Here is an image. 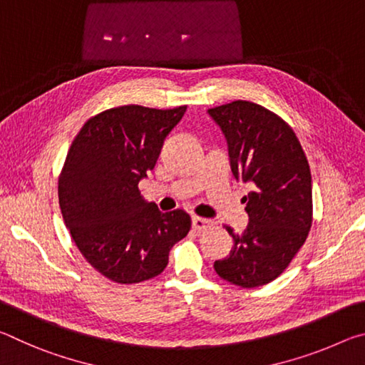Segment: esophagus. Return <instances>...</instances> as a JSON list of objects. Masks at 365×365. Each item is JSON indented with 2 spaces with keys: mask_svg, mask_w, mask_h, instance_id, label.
<instances>
[{
  "mask_svg": "<svg viewBox=\"0 0 365 365\" xmlns=\"http://www.w3.org/2000/svg\"><path fill=\"white\" fill-rule=\"evenodd\" d=\"M191 225H193L195 230H206V228L212 225V220L205 219V217H197V215H195V217L191 219Z\"/></svg>",
  "mask_w": 365,
  "mask_h": 365,
  "instance_id": "1",
  "label": "esophagus"
}]
</instances>
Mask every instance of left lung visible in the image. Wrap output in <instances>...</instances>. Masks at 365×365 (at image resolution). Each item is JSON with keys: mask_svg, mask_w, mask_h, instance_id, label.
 <instances>
[{"mask_svg": "<svg viewBox=\"0 0 365 365\" xmlns=\"http://www.w3.org/2000/svg\"><path fill=\"white\" fill-rule=\"evenodd\" d=\"M224 133L237 180L255 183L243 197L246 230L233 238L230 255L214 262L220 279L242 288L275 280L304 245L312 225V178L293 128L251 101L207 110Z\"/></svg>", "mask_w": 365, "mask_h": 365, "instance_id": "1", "label": "left lung"}]
</instances>
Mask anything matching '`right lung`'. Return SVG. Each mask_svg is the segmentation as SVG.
I'll return each mask as SVG.
<instances>
[{
	"mask_svg": "<svg viewBox=\"0 0 365 365\" xmlns=\"http://www.w3.org/2000/svg\"><path fill=\"white\" fill-rule=\"evenodd\" d=\"M185 110L108 109L85 122L67 153L59 177L64 224L91 267L115 283L159 275L172 246L190 232L187 212H160L138 190Z\"/></svg>",
	"mask_w": 365,
	"mask_h": 365,
	"instance_id": "right-lung-1",
	"label": "right lung"
}]
</instances>
